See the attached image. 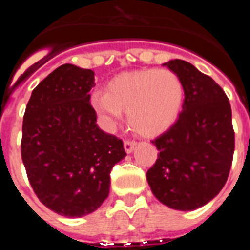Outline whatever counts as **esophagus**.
I'll return each mask as SVG.
<instances>
[{
	"mask_svg": "<svg viewBox=\"0 0 250 250\" xmlns=\"http://www.w3.org/2000/svg\"><path fill=\"white\" fill-rule=\"evenodd\" d=\"M135 146H136L135 141L126 140L125 143H124V149H125V151H126L127 154H131V152L134 151V149H135Z\"/></svg>",
	"mask_w": 250,
	"mask_h": 250,
	"instance_id": "34e87169",
	"label": "esophagus"
}]
</instances>
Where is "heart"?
Masks as SVG:
<instances>
[{
	"instance_id": "obj_1",
	"label": "heart",
	"mask_w": 250,
	"mask_h": 250,
	"mask_svg": "<svg viewBox=\"0 0 250 250\" xmlns=\"http://www.w3.org/2000/svg\"><path fill=\"white\" fill-rule=\"evenodd\" d=\"M184 101V85L170 70L147 68L114 77L106 92H92L90 104L107 129L127 112L132 131L156 136L176 121Z\"/></svg>"
}]
</instances>
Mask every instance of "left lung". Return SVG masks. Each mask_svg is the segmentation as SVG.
Listing matches in <instances>:
<instances>
[{
	"label": "left lung",
	"mask_w": 250,
	"mask_h": 250,
	"mask_svg": "<svg viewBox=\"0 0 250 250\" xmlns=\"http://www.w3.org/2000/svg\"><path fill=\"white\" fill-rule=\"evenodd\" d=\"M184 85L179 119L151 143L158 160L146 173L156 199L175 210H195L222 190L234 154L231 109L210 76L183 60L163 63Z\"/></svg>",
	"instance_id": "left-lung-1"
}]
</instances>
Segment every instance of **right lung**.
Listing matches in <instances>:
<instances>
[{"label":"right lung","instance_id":"right-lung-1","mask_svg":"<svg viewBox=\"0 0 250 250\" xmlns=\"http://www.w3.org/2000/svg\"><path fill=\"white\" fill-rule=\"evenodd\" d=\"M92 70L65 63L36 86L26 106L21 155L35 194L67 218L94 213L107 198L110 171L126 156L90 105Z\"/></svg>","mask_w":250,"mask_h":250}]
</instances>
